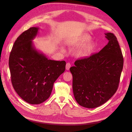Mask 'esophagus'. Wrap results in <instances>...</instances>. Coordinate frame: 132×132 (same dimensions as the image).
<instances>
[{"label": "esophagus", "mask_w": 132, "mask_h": 132, "mask_svg": "<svg viewBox=\"0 0 132 132\" xmlns=\"http://www.w3.org/2000/svg\"><path fill=\"white\" fill-rule=\"evenodd\" d=\"M70 67H71V64H70V63H67L66 64V67H65V68H66V69H67V70H69Z\"/></svg>", "instance_id": "34e87169"}]
</instances>
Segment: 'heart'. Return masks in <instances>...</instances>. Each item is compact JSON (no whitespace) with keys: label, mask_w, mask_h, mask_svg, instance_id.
<instances>
[{"label":"heart","mask_w":132,"mask_h":132,"mask_svg":"<svg viewBox=\"0 0 132 132\" xmlns=\"http://www.w3.org/2000/svg\"><path fill=\"white\" fill-rule=\"evenodd\" d=\"M91 39V37L89 35L84 34L71 39L69 43L72 46L83 45L78 50L77 53L81 57H87L93 54L96 48V44L94 42H89ZM62 49L63 50V48Z\"/></svg>","instance_id":"1"}]
</instances>
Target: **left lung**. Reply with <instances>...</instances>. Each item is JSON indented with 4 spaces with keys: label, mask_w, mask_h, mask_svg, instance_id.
Here are the masks:
<instances>
[{
    "label": "left lung",
    "mask_w": 132,
    "mask_h": 132,
    "mask_svg": "<svg viewBox=\"0 0 132 132\" xmlns=\"http://www.w3.org/2000/svg\"><path fill=\"white\" fill-rule=\"evenodd\" d=\"M109 42L98 53L76 61L73 75L75 100L88 109L103 105L116 92L123 69V58L117 38L105 34Z\"/></svg>",
    "instance_id": "1"
}]
</instances>
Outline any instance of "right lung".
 <instances>
[{
    "mask_svg": "<svg viewBox=\"0 0 132 132\" xmlns=\"http://www.w3.org/2000/svg\"><path fill=\"white\" fill-rule=\"evenodd\" d=\"M39 28L32 27L15 41L9 65L14 89L23 100L38 105L50 96L53 84L65 69L64 61L48 59L32 41Z\"/></svg>",
    "mask_w": 132,
    "mask_h": 132,
    "instance_id": "add662e5",
    "label": "right lung"
}]
</instances>
